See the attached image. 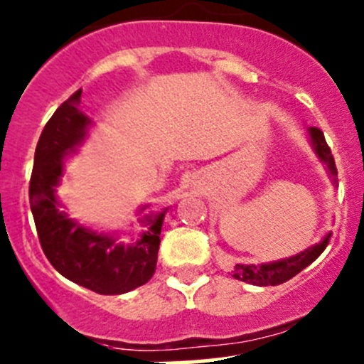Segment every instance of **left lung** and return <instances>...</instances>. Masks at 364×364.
<instances>
[{
	"label": "left lung",
	"instance_id": "obj_1",
	"mask_svg": "<svg viewBox=\"0 0 364 364\" xmlns=\"http://www.w3.org/2000/svg\"><path fill=\"white\" fill-rule=\"evenodd\" d=\"M310 137L318 159L324 161V164H328L329 174L336 176L335 159H333L331 148H329L328 142H326V137L324 134H322L321 128L311 127ZM329 237H331V234H328V236H326L318 245L297 253V255L291 257V259H282V260H277V262H269V264H259V266H255V264H236L232 269V277L236 278V280L247 282V284L259 285V287L284 284V282L291 280L292 277H296L297 273H301L304 267L310 266V264L314 262L322 252H324V248L328 247L329 243Z\"/></svg>",
	"mask_w": 364,
	"mask_h": 364
}]
</instances>
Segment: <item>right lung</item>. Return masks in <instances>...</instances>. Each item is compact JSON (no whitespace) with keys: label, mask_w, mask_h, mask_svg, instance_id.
Instances as JSON below:
<instances>
[{"label":"right lung","mask_w":364,"mask_h":364,"mask_svg":"<svg viewBox=\"0 0 364 364\" xmlns=\"http://www.w3.org/2000/svg\"><path fill=\"white\" fill-rule=\"evenodd\" d=\"M80 93L82 90L63 102L43 127L29 179V205L42 250L54 269L98 294H124L144 285L155 273L165 211L146 215V230L130 245L86 229L61 211L54 192L63 159L82 141L90 124L79 111Z\"/></svg>","instance_id":"right-lung-1"}]
</instances>
